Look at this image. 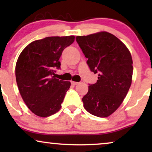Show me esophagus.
Here are the masks:
<instances>
[{
    "label": "esophagus",
    "mask_w": 152,
    "mask_h": 152,
    "mask_svg": "<svg viewBox=\"0 0 152 152\" xmlns=\"http://www.w3.org/2000/svg\"><path fill=\"white\" fill-rule=\"evenodd\" d=\"M71 84H72V85H73V86H75V85L79 84V82H71Z\"/></svg>",
    "instance_id": "esophagus-1"
}]
</instances>
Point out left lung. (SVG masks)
I'll return each mask as SVG.
<instances>
[{"label":"left lung","instance_id":"left-lung-1","mask_svg":"<svg viewBox=\"0 0 152 152\" xmlns=\"http://www.w3.org/2000/svg\"><path fill=\"white\" fill-rule=\"evenodd\" d=\"M76 41L90 70L98 73L97 82L89 84L82 98L84 109L97 117H108L120 107L132 84V55L119 39L107 32L77 36Z\"/></svg>","mask_w":152,"mask_h":152}]
</instances>
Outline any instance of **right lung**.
<instances>
[{"label":"right lung","mask_w":152,"mask_h":152,"mask_svg":"<svg viewBox=\"0 0 152 152\" xmlns=\"http://www.w3.org/2000/svg\"><path fill=\"white\" fill-rule=\"evenodd\" d=\"M74 40V36L45 37L30 43L20 54L16 83L24 102L35 115L48 117L61 109L70 82L53 75L60 69L62 52Z\"/></svg>","instance_id":"1"}]
</instances>
